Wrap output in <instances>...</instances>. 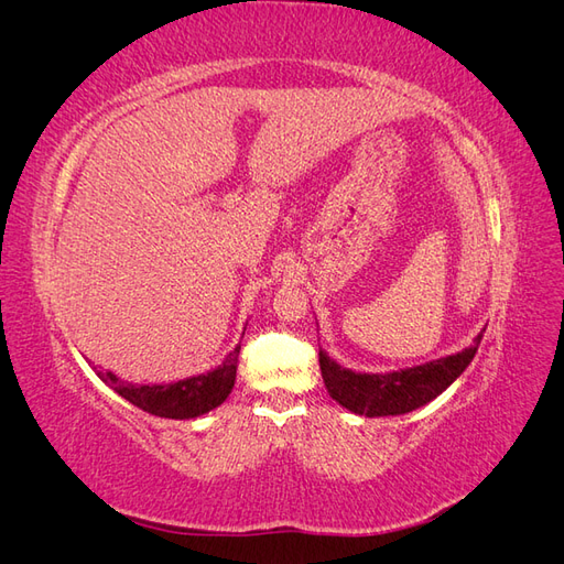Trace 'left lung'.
Masks as SVG:
<instances>
[{
	"mask_svg": "<svg viewBox=\"0 0 564 564\" xmlns=\"http://www.w3.org/2000/svg\"><path fill=\"white\" fill-rule=\"evenodd\" d=\"M482 334L485 332L475 336L473 346L454 355L440 357V360L377 373L340 367L336 360H332L327 350L319 348L322 379L332 400H336L340 406H346L352 414L369 419L400 416L406 412H414V409L429 404L431 400L442 395V392H445L473 362Z\"/></svg>",
	"mask_w": 564,
	"mask_h": 564,
	"instance_id": "1",
	"label": "left lung"
}]
</instances>
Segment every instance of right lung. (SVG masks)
I'll list each match as a JSON object with an SVG mask.
<instances>
[{"instance_id":"obj_1","label":"right lung","mask_w":564,"mask_h":564,"mask_svg":"<svg viewBox=\"0 0 564 564\" xmlns=\"http://www.w3.org/2000/svg\"><path fill=\"white\" fill-rule=\"evenodd\" d=\"M237 355H240V344L212 371L174 383H129L112 371H98V379L110 386L119 398H124L148 414L185 421L209 414L212 409L228 400L237 377Z\"/></svg>"}]
</instances>
